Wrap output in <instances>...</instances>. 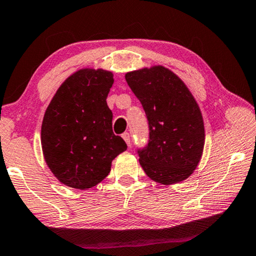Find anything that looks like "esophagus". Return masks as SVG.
Here are the masks:
<instances>
[{
  "label": "esophagus",
  "instance_id": "34e87169",
  "mask_svg": "<svg viewBox=\"0 0 256 256\" xmlns=\"http://www.w3.org/2000/svg\"><path fill=\"white\" fill-rule=\"evenodd\" d=\"M122 136H123V139L125 140V142L128 144V146L131 145V136H130V133L125 132V133H123V134H122Z\"/></svg>",
  "mask_w": 256,
  "mask_h": 256
}]
</instances>
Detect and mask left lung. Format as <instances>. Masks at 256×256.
I'll use <instances>...</instances> for the list:
<instances>
[{
  "label": "left lung",
  "instance_id": "left-lung-1",
  "mask_svg": "<svg viewBox=\"0 0 256 256\" xmlns=\"http://www.w3.org/2000/svg\"><path fill=\"white\" fill-rule=\"evenodd\" d=\"M125 78L148 123V142L136 150L147 176L166 186L189 178L205 140L203 118L192 92L162 66L131 72Z\"/></svg>",
  "mask_w": 256,
  "mask_h": 256
}]
</instances>
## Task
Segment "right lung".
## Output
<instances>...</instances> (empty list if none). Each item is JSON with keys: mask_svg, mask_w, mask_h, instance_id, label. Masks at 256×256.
Masks as SVG:
<instances>
[{"mask_svg": "<svg viewBox=\"0 0 256 256\" xmlns=\"http://www.w3.org/2000/svg\"><path fill=\"white\" fill-rule=\"evenodd\" d=\"M111 72L81 70L60 86L46 109L42 147L48 166L61 183L89 189L109 175L111 162L128 148L112 131L106 97Z\"/></svg>", "mask_w": 256, "mask_h": 256, "instance_id": "obj_1", "label": "right lung"}]
</instances>
